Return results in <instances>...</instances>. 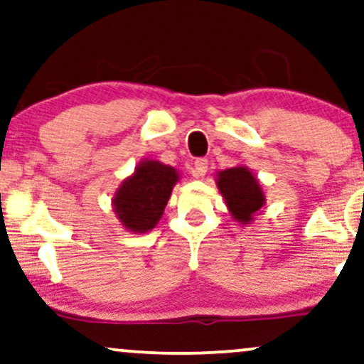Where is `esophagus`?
<instances>
[{"label":"esophagus","instance_id":"34e87169","mask_svg":"<svg viewBox=\"0 0 364 364\" xmlns=\"http://www.w3.org/2000/svg\"><path fill=\"white\" fill-rule=\"evenodd\" d=\"M208 171V159H196L195 161V174L196 176H205Z\"/></svg>","mask_w":364,"mask_h":364}]
</instances>
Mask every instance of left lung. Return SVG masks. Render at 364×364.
I'll return each instance as SVG.
<instances>
[{"mask_svg": "<svg viewBox=\"0 0 364 364\" xmlns=\"http://www.w3.org/2000/svg\"><path fill=\"white\" fill-rule=\"evenodd\" d=\"M216 186L222 193L230 215L243 225L254 222V216L265 205V195L259 179L245 166L220 171L216 174Z\"/></svg>", "mask_w": 364, "mask_h": 364, "instance_id": "1", "label": "left lung"}]
</instances>
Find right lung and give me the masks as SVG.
<instances>
[{
  "mask_svg": "<svg viewBox=\"0 0 364 364\" xmlns=\"http://www.w3.org/2000/svg\"><path fill=\"white\" fill-rule=\"evenodd\" d=\"M179 174L173 166L144 159L124 179L112 198L119 222L129 232L146 233L156 227Z\"/></svg>",
  "mask_w": 364,
  "mask_h": 364,
  "instance_id": "obj_1",
  "label": "right lung"
}]
</instances>
